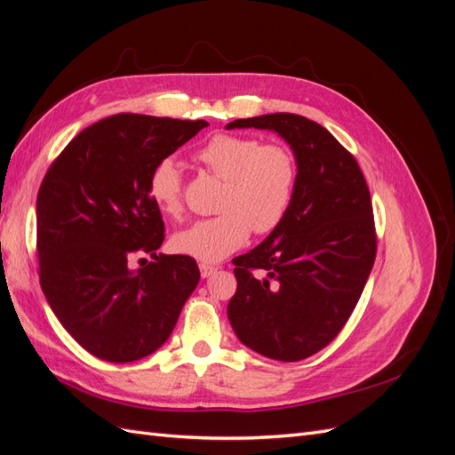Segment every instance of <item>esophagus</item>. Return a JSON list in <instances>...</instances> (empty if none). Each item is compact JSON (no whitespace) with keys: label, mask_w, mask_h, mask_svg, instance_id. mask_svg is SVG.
<instances>
[{"label":"esophagus","mask_w":455,"mask_h":455,"mask_svg":"<svg viewBox=\"0 0 455 455\" xmlns=\"http://www.w3.org/2000/svg\"><path fill=\"white\" fill-rule=\"evenodd\" d=\"M199 271H201V277L203 279H206V277H211V275L216 271V267L214 266H211V264H199Z\"/></svg>","instance_id":"34e87169"}]
</instances>
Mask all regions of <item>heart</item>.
Instances as JSON below:
<instances>
[{"instance_id": "heart-1", "label": "heart", "mask_w": 455, "mask_h": 455, "mask_svg": "<svg viewBox=\"0 0 455 455\" xmlns=\"http://www.w3.org/2000/svg\"><path fill=\"white\" fill-rule=\"evenodd\" d=\"M206 171L222 178L218 211L174 233V249L201 261H220L249 241L267 235L291 212L298 186V163L291 148L258 136L220 132L196 154ZM148 194L172 218L184 214V178L174 159H159L148 178Z\"/></svg>"}]
</instances>
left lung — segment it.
<instances>
[{"label":"left lung","instance_id":"left-lung-1","mask_svg":"<svg viewBox=\"0 0 455 455\" xmlns=\"http://www.w3.org/2000/svg\"><path fill=\"white\" fill-rule=\"evenodd\" d=\"M269 129L298 163L284 222L251 252L233 258L237 291L229 323L246 347L296 363L332 341L359 301L378 251L364 174L323 125L296 114L231 121L228 129Z\"/></svg>","mask_w":455,"mask_h":455}]
</instances>
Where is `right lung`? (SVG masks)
Listing matches in <instances>:
<instances>
[{"label":"right lung","mask_w":455,"mask_h":455,"mask_svg":"<svg viewBox=\"0 0 455 455\" xmlns=\"http://www.w3.org/2000/svg\"><path fill=\"white\" fill-rule=\"evenodd\" d=\"M209 123L117 114L81 131L39 186V283L81 347L108 363L159 349L199 283L197 261L156 254L164 224L148 194L159 159ZM156 262L131 272L132 255Z\"/></svg>","instance_id":"add662e5"}]
</instances>
